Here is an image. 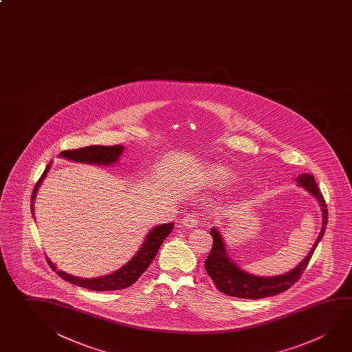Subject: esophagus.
Masks as SVG:
<instances>
[{
    "mask_svg": "<svg viewBox=\"0 0 352 352\" xmlns=\"http://www.w3.org/2000/svg\"><path fill=\"white\" fill-rule=\"evenodd\" d=\"M182 225H183L184 228H197V216L192 215V214H189V215L185 216V217H183V219H182Z\"/></svg>",
    "mask_w": 352,
    "mask_h": 352,
    "instance_id": "esophagus-1",
    "label": "esophagus"
}]
</instances>
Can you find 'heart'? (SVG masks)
<instances>
[{
  "label": "heart",
  "mask_w": 352,
  "mask_h": 352,
  "mask_svg": "<svg viewBox=\"0 0 352 352\" xmlns=\"http://www.w3.org/2000/svg\"><path fill=\"white\" fill-rule=\"evenodd\" d=\"M209 179L212 182V184L217 186H226V185L232 184L236 182V174L223 166H216L209 170Z\"/></svg>",
  "instance_id": "1"
}]
</instances>
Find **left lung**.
Wrapping results in <instances>:
<instances>
[{"label":"left lung","mask_w":352,"mask_h":352,"mask_svg":"<svg viewBox=\"0 0 352 352\" xmlns=\"http://www.w3.org/2000/svg\"><path fill=\"white\" fill-rule=\"evenodd\" d=\"M296 182L299 186H302L316 199L322 212L320 234L315 241L311 250L305 256V258L292 271L274 277H261L243 271L240 265H236L234 259L228 254L226 245L220 231L216 228H211L210 234L212 236L214 242L211 252L205 261V270L212 279V282L215 283L216 288L223 294L243 299H262L267 296H277L279 293H283L284 290L289 289L302 276L314 253L315 248L325 232L327 225V209L324 197L311 174H300L296 177Z\"/></svg>","instance_id":"8db88e82"}]
</instances>
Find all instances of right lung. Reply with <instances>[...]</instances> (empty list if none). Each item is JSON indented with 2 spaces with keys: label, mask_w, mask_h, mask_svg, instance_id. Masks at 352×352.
Wrapping results in <instances>:
<instances>
[{
  "label": "right lung",
  "mask_w": 352,
  "mask_h": 352,
  "mask_svg": "<svg viewBox=\"0 0 352 352\" xmlns=\"http://www.w3.org/2000/svg\"><path fill=\"white\" fill-rule=\"evenodd\" d=\"M124 151V146H89L84 148L64 151L59 155L69 161L79 162V163L111 166L113 163H118V158H120V155H122ZM50 169V164H48L32 192V216H34L33 206H34V200H36L38 189L43 183L44 178L47 177ZM173 228L174 222L155 226L146 236L142 246L137 251L136 254L126 265L118 268V271L110 273L107 276L95 278L75 277L65 272L58 271L56 265L50 258H48V263L52 267V270L56 271L63 279H65L69 283L81 287V288H87V289L95 290V292L124 289L135 283L137 279L142 276V273H144V271L148 268V265L155 258L163 241L166 240L168 234L173 231Z\"/></svg>",
  "instance_id": "1"
}]
</instances>
